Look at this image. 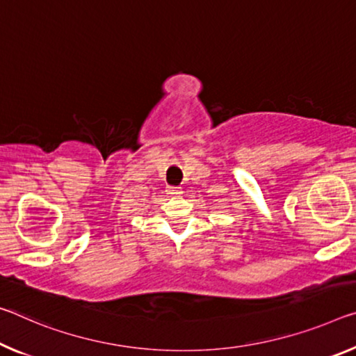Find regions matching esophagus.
Returning <instances> with one entry per match:
<instances>
[{"instance_id":"1","label":"esophagus","mask_w":356,"mask_h":356,"mask_svg":"<svg viewBox=\"0 0 356 356\" xmlns=\"http://www.w3.org/2000/svg\"><path fill=\"white\" fill-rule=\"evenodd\" d=\"M166 193H168L169 196H177V195L182 193V190L177 188V187H168V188H166Z\"/></svg>"}]
</instances>
